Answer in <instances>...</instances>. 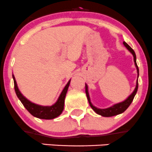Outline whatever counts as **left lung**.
Segmentation results:
<instances>
[{
  "mask_svg": "<svg viewBox=\"0 0 152 152\" xmlns=\"http://www.w3.org/2000/svg\"><path fill=\"white\" fill-rule=\"evenodd\" d=\"M123 44L124 45V46L127 49L129 50V51L132 54L133 57H134V65H135L136 69H137V82H136V87L134 88V91L128 96L126 99L124 101V102H120V103H117V104H115L113 106L110 107H107V108L105 109H100V108H98V107H95L94 105L92 104L91 101H90V95H89V91H88V86H87V84H85V93L86 95H87V100H88L89 104H90V107L91 108L93 109V110L95 111V113H97V114L103 116V117H112V116H115V115H117L119 114H121L123 113L129 107V105L131 104V103L132 102L133 99H134V96H135L136 93H137V88H138V76H139V69L137 65V62H136V55L135 53H134V50L128 44L126 43V42H124Z\"/></svg>",
  "mask_w": 152,
  "mask_h": 152,
  "instance_id": "8db88e82",
  "label": "left lung"
}]
</instances>
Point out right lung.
<instances>
[{
	"instance_id": "right-lung-1",
	"label": "right lung",
	"mask_w": 152,
	"mask_h": 152,
	"mask_svg": "<svg viewBox=\"0 0 152 152\" xmlns=\"http://www.w3.org/2000/svg\"><path fill=\"white\" fill-rule=\"evenodd\" d=\"M12 78H13L14 84H15V90L17 96L20 99L21 103L25 107V108L28 110L32 115L40 119L50 120V119H53L55 118L58 117V116L62 114V111L64 110L65 99V96H66L67 90H68L69 85H70V79L67 82V85H65V87H64L63 90H62V93L59 95L57 101L53 105L42 106L33 103V102H30L28 99H27L20 91L14 75H12Z\"/></svg>"
}]
</instances>
